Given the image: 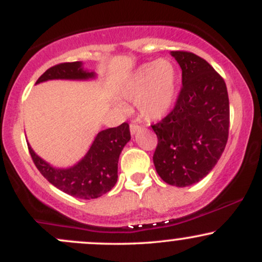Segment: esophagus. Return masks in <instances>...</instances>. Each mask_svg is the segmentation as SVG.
Returning a JSON list of instances; mask_svg holds the SVG:
<instances>
[{
	"label": "esophagus",
	"mask_w": 262,
	"mask_h": 262,
	"mask_svg": "<svg viewBox=\"0 0 262 262\" xmlns=\"http://www.w3.org/2000/svg\"><path fill=\"white\" fill-rule=\"evenodd\" d=\"M129 129H130L132 134H135L138 130H140V125H138L137 123H130V125H129Z\"/></svg>",
	"instance_id": "obj_1"
}]
</instances>
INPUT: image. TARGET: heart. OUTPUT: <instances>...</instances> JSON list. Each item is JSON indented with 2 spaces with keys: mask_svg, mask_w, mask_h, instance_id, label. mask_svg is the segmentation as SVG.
Instances as JSON below:
<instances>
[{
  "mask_svg": "<svg viewBox=\"0 0 262 262\" xmlns=\"http://www.w3.org/2000/svg\"><path fill=\"white\" fill-rule=\"evenodd\" d=\"M177 86L176 65L169 59H159L140 65L122 89V96L134 101L141 118L159 121L172 108Z\"/></svg>",
  "mask_w": 262,
  "mask_h": 262,
  "instance_id": "b5f03b06",
  "label": "heart"
}]
</instances>
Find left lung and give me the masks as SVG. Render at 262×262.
Here are the masks:
<instances>
[{
    "label": "left lung",
    "instance_id": "1",
    "mask_svg": "<svg viewBox=\"0 0 262 262\" xmlns=\"http://www.w3.org/2000/svg\"><path fill=\"white\" fill-rule=\"evenodd\" d=\"M171 55L182 70L175 107L151 128L158 137L154 165L169 185L186 187L206 177L223 154L229 135V97L223 77L193 53Z\"/></svg>",
    "mask_w": 262,
    "mask_h": 262
}]
</instances>
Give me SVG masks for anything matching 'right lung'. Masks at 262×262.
Returning a JSON list of instances; mask_svg holds the SVG:
<instances>
[{
    "label": "right lung",
    "instance_id": "obj_1",
    "mask_svg": "<svg viewBox=\"0 0 262 262\" xmlns=\"http://www.w3.org/2000/svg\"><path fill=\"white\" fill-rule=\"evenodd\" d=\"M95 73L82 69V62H61L48 69L37 83L48 80H87ZM130 140L128 123L116 128L104 129L96 135L85 158L69 169H56L33 151L28 144L29 154L40 173L52 185L70 196L92 200L107 193L118 179V160L123 148Z\"/></svg>",
    "mask_w": 262,
    "mask_h": 262
}]
</instances>
